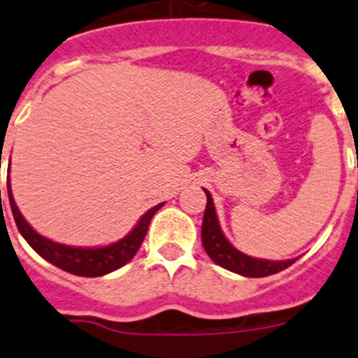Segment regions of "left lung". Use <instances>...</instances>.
Here are the masks:
<instances>
[{
    "mask_svg": "<svg viewBox=\"0 0 358 358\" xmlns=\"http://www.w3.org/2000/svg\"><path fill=\"white\" fill-rule=\"evenodd\" d=\"M206 196H208V204H206L204 220H202V245H204L206 254L219 266L229 270V272H235V274L246 275V278H264V275L278 274L294 263L296 259H255V257H250V255L234 248L220 229L219 219L215 213L213 199H211L209 191H206Z\"/></svg>",
    "mask_w": 358,
    "mask_h": 358,
    "instance_id": "8db88e82",
    "label": "left lung"
}]
</instances>
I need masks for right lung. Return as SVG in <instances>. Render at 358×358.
Instances as JSON below:
<instances>
[{
    "label": "right lung",
    "mask_w": 358,
    "mask_h": 358,
    "mask_svg": "<svg viewBox=\"0 0 358 358\" xmlns=\"http://www.w3.org/2000/svg\"><path fill=\"white\" fill-rule=\"evenodd\" d=\"M8 189V202H10V209H13L14 220L18 226L20 234L23 235V239L27 241L31 248L36 252L38 255H42L43 259L49 261L51 264L58 266V268L66 270L69 274L84 275V278H97V275L110 274L113 270L121 268L123 264L129 263L132 259L136 252L139 250L141 243H143L147 229H149L150 219L154 213L158 211L164 204H158L150 208L147 213L139 219L136 228L130 231L127 237H123L117 243L108 246H101V248H77V246H66L60 243H53L51 239H45L40 234H36L29 222L23 219V215L20 213L18 206L14 202V196L10 193V184L7 182ZM1 194V191H0Z\"/></svg>",
    "instance_id": "obj_1"
}]
</instances>
